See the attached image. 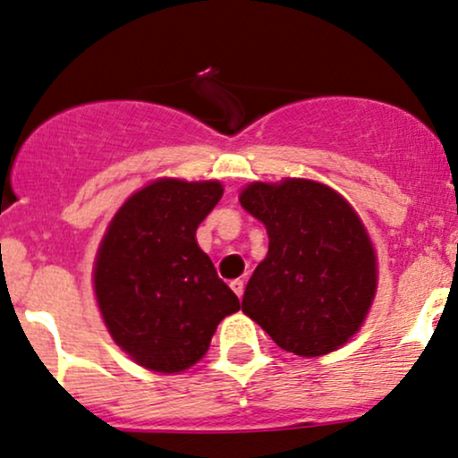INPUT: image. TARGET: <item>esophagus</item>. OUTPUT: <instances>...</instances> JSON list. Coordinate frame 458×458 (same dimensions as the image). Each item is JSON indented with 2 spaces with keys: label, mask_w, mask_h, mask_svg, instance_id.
<instances>
[{
  "label": "esophagus",
  "mask_w": 458,
  "mask_h": 458,
  "mask_svg": "<svg viewBox=\"0 0 458 458\" xmlns=\"http://www.w3.org/2000/svg\"><path fill=\"white\" fill-rule=\"evenodd\" d=\"M231 290L235 292V296H242L244 294V281L242 279H235V281H231Z\"/></svg>",
  "instance_id": "obj_1"
}]
</instances>
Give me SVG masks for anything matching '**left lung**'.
Returning <instances> with one entry per match:
<instances>
[{
	"label": "left lung",
	"instance_id": "8db88e82",
	"mask_svg": "<svg viewBox=\"0 0 458 458\" xmlns=\"http://www.w3.org/2000/svg\"><path fill=\"white\" fill-rule=\"evenodd\" d=\"M240 203L270 240L242 311L287 352L337 351L363 325L377 294V253L361 218L340 192L311 179L253 182Z\"/></svg>",
	"mask_w": 458,
	"mask_h": 458
}]
</instances>
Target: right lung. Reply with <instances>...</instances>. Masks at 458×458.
I'll return each mask as SVG.
<instances>
[{"instance_id": "right-lung-1", "label": "right lung", "mask_w": 458, "mask_h": 458, "mask_svg": "<svg viewBox=\"0 0 458 458\" xmlns=\"http://www.w3.org/2000/svg\"><path fill=\"white\" fill-rule=\"evenodd\" d=\"M223 197L218 182L164 177L131 194L99 244L92 281L112 340L138 366L183 372L208 352L240 301L197 244Z\"/></svg>"}]
</instances>
